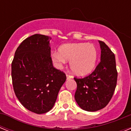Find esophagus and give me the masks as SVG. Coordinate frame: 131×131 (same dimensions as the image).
<instances>
[{
    "mask_svg": "<svg viewBox=\"0 0 131 131\" xmlns=\"http://www.w3.org/2000/svg\"><path fill=\"white\" fill-rule=\"evenodd\" d=\"M66 77H67V79H72L73 78V77L71 75H66Z\"/></svg>",
    "mask_w": 131,
    "mask_h": 131,
    "instance_id": "34e87169",
    "label": "esophagus"
}]
</instances>
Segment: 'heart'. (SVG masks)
Here are the masks:
<instances>
[{
  "instance_id": "1",
  "label": "heart",
  "mask_w": 131,
  "mask_h": 131,
  "mask_svg": "<svg viewBox=\"0 0 131 131\" xmlns=\"http://www.w3.org/2000/svg\"><path fill=\"white\" fill-rule=\"evenodd\" d=\"M97 50L92 44H66L60 47L59 52L52 55L53 62L60 66L70 60L69 66L75 73L84 75L93 70L96 62Z\"/></svg>"
}]
</instances>
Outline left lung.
<instances>
[{"mask_svg":"<svg viewBox=\"0 0 131 131\" xmlns=\"http://www.w3.org/2000/svg\"><path fill=\"white\" fill-rule=\"evenodd\" d=\"M100 62L94 71L84 78L74 77L77 88L75 99L81 108L96 112L106 107L113 95L117 84V71L115 55L103 41Z\"/></svg>","mask_w":131,"mask_h":131,"instance_id":"obj_1","label":"left lung"}]
</instances>
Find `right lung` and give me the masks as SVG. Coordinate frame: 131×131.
<instances>
[{"instance_id":"right-lung-1","label":"right lung","mask_w":131,"mask_h":131,"mask_svg":"<svg viewBox=\"0 0 131 131\" xmlns=\"http://www.w3.org/2000/svg\"><path fill=\"white\" fill-rule=\"evenodd\" d=\"M51 37L35 34L18 47L12 62V79L16 97L26 109L37 114L53 107L66 80L54 68L49 41Z\"/></svg>"}]
</instances>
